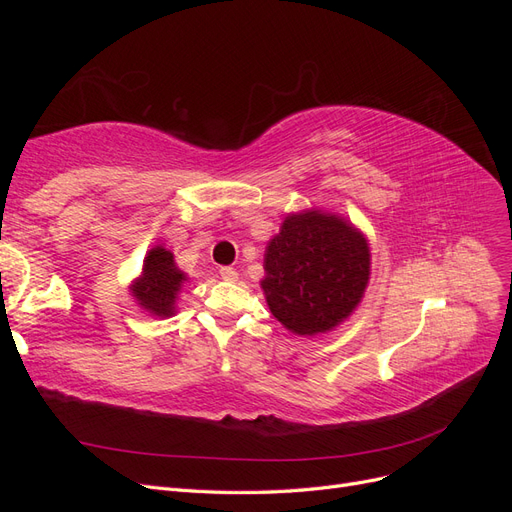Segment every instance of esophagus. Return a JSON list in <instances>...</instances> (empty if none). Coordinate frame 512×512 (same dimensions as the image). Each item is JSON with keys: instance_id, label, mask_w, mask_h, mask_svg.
<instances>
[{"instance_id": "esophagus-1", "label": "esophagus", "mask_w": 512, "mask_h": 512, "mask_svg": "<svg viewBox=\"0 0 512 512\" xmlns=\"http://www.w3.org/2000/svg\"><path fill=\"white\" fill-rule=\"evenodd\" d=\"M220 277H222V280H226V282H237L239 280V273L235 269H230V267H222L220 269Z\"/></svg>"}]
</instances>
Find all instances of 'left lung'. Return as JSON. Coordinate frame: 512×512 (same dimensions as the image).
Masks as SVG:
<instances>
[{
	"label": "left lung",
	"mask_w": 512,
	"mask_h": 512,
	"mask_svg": "<svg viewBox=\"0 0 512 512\" xmlns=\"http://www.w3.org/2000/svg\"><path fill=\"white\" fill-rule=\"evenodd\" d=\"M369 275L363 232L342 215L312 207L288 213L269 241L260 288L271 314L290 333L314 337L352 316Z\"/></svg>",
	"instance_id": "left-lung-1"
}]
</instances>
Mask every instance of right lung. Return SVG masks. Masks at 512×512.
<instances>
[{
    "label": "right lung",
    "instance_id": "add662e5",
    "mask_svg": "<svg viewBox=\"0 0 512 512\" xmlns=\"http://www.w3.org/2000/svg\"><path fill=\"white\" fill-rule=\"evenodd\" d=\"M188 273H183L175 256L164 245L151 247L143 260L141 275L130 284L134 303L156 318H170L177 312V299Z\"/></svg>",
    "mask_w": 512,
    "mask_h": 512
}]
</instances>
